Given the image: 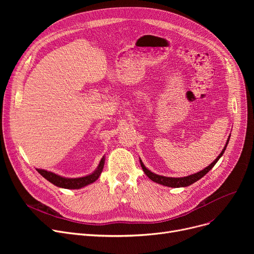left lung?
Here are the masks:
<instances>
[{
	"mask_svg": "<svg viewBox=\"0 0 254 254\" xmlns=\"http://www.w3.org/2000/svg\"><path fill=\"white\" fill-rule=\"evenodd\" d=\"M230 137L231 135L229 136L228 140H226V143L224 145V147L222 149V151L220 152V154L216 157V159L213 163H211L208 167H206L205 169H203L202 171H199L197 173H194V174H191L190 176H185V177H178V178H174V177H166V176H162V175H157L155 174V173L151 172L150 170H148L147 168L145 167V165L143 164V162L141 161L140 158V164H141V167L144 171V173L146 175H147L148 178H150L153 182H156L158 184H162L164 186H168V188H186V186H190L191 185L192 183L196 182L197 180L201 179L202 177H204L207 173L215 166V164L218 162V159L222 156V154L224 153L225 149H226V146H228L229 144V141H230Z\"/></svg>",
	"mask_w": 254,
	"mask_h": 254,
	"instance_id": "obj_1",
	"label": "left lung"
}]
</instances>
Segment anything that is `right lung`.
Segmentation results:
<instances>
[{
  "instance_id": "1",
  "label": "right lung",
  "mask_w": 254,
  "mask_h": 254,
  "mask_svg": "<svg viewBox=\"0 0 254 254\" xmlns=\"http://www.w3.org/2000/svg\"><path fill=\"white\" fill-rule=\"evenodd\" d=\"M105 165V156L101 158V161L99 163V166L97 169L93 171L90 174L83 176V177H79V178H66L60 176L56 173H52L50 171H46L43 169H37V171L41 174L46 180H48L50 183L55 184L58 188L62 189H66V190H79L82 189L84 186L91 184L95 182L101 175V173L103 171Z\"/></svg>"
}]
</instances>
